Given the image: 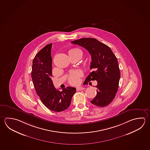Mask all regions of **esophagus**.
<instances>
[{
	"label": "esophagus",
	"instance_id": "obj_1",
	"mask_svg": "<svg viewBox=\"0 0 150 150\" xmlns=\"http://www.w3.org/2000/svg\"><path fill=\"white\" fill-rule=\"evenodd\" d=\"M85 88L83 87H79L76 88V90L77 91H80V90H83L85 89Z\"/></svg>",
	"mask_w": 150,
	"mask_h": 150
}]
</instances>
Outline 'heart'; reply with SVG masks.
Instances as JSON below:
<instances>
[{"label": "heart", "instance_id": "b5f03b06", "mask_svg": "<svg viewBox=\"0 0 150 150\" xmlns=\"http://www.w3.org/2000/svg\"><path fill=\"white\" fill-rule=\"evenodd\" d=\"M76 51L81 52V51L78 49L71 50L70 51ZM82 76V72L80 70H76L71 71L68 76L69 82L72 85H76L78 84L80 80V77Z\"/></svg>", "mask_w": 150, "mask_h": 150}]
</instances>
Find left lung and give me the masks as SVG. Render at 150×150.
I'll use <instances>...</instances> for the list:
<instances>
[{
    "label": "left lung",
    "instance_id": "obj_1",
    "mask_svg": "<svg viewBox=\"0 0 150 150\" xmlns=\"http://www.w3.org/2000/svg\"><path fill=\"white\" fill-rule=\"evenodd\" d=\"M71 43L84 47L91 56L90 68L93 71L86 80H96L97 90L91 103L106 106L114 99L118 88L120 72L117 58L109 47L95 38H80Z\"/></svg>",
    "mask_w": 150,
    "mask_h": 150
}]
</instances>
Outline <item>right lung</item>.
Segmentation results:
<instances>
[{"instance_id":"right-lung-1","label":"right lung","mask_w":150,"mask_h":150,"mask_svg":"<svg viewBox=\"0 0 150 150\" xmlns=\"http://www.w3.org/2000/svg\"><path fill=\"white\" fill-rule=\"evenodd\" d=\"M52 44L44 47L34 58L31 74L36 92L42 103L52 111L62 112L68 108L75 88L68 87L60 91L55 88L51 80Z\"/></svg>"}]
</instances>
